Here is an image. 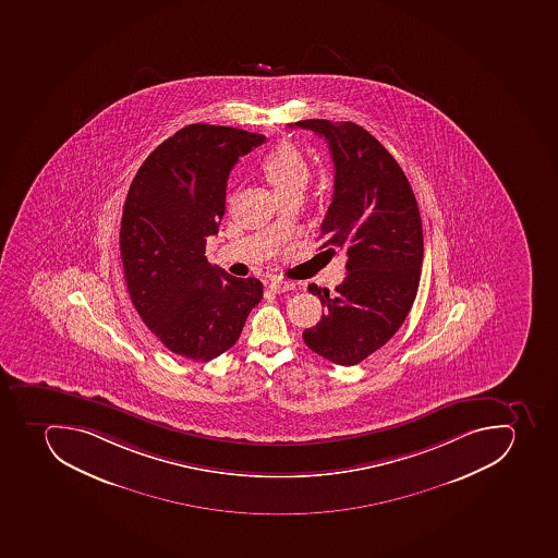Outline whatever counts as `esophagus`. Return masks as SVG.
<instances>
[{"mask_svg":"<svg viewBox=\"0 0 558 558\" xmlns=\"http://www.w3.org/2000/svg\"><path fill=\"white\" fill-rule=\"evenodd\" d=\"M268 288H270V291H274V293H284V291L293 290L295 284L290 281H282V279H274V281L268 284Z\"/></svg>","mask_w":558,"mask_h":558,"instance_id":"obj_1","label":"esophagus"}]
</instances>
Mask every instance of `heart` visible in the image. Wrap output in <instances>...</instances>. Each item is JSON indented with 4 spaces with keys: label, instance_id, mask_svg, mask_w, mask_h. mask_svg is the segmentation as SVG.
Here are the masks:
<instances>
[{
    "label": "heart",
    "instance_id": "heart-1",
    "mask_svg": "<svg viewBox=\"0 0 558 558\" xmlns=\"http://www.w3.org/2000/svg\"><path fill=\"white\" fill-rule=\"evenodd\" d=\"M263 173L276 193L282 194L304 187L310 179V162L295 145L282 143L263 160Z\"/></svg>",
    "mask_w": 558,
    "mask_h": 558
}]
</instances>
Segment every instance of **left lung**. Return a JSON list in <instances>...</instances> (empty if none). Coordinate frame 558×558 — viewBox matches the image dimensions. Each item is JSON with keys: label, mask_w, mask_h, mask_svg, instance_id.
<instances>
[{"label": "left lung", "mask_w": 558, "mask_h": 558, "mask_svg": "<svg viewBox=\"0 0 558 558\" xmlns=\"http://www.w3.org/2000/svg\"><path fill=\"white\" fill-rule=\"evenodd\" d=\"M332 155L333 194L322 222L324 247L347 251V277L330 293L310 286L324 314L302 338L314 353L355 365L384 347L412 310L421 281L422 220L407 174L369 132L353 122L302 120Z\"/></svg>", "instance_id": "left-lung-1"}]
</instances>
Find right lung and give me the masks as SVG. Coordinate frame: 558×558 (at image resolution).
I'll return each instance as SVG.
<instances>
[{
  "label": "right lung",
  "instance_id": "right-lung-1",
  "mask_svg": "<svg viewBox=\"0 0 558 558\" xmlns=\"http://www.w3.org/2000/svg\"><path fill=\"white\" fill-rule=\"evenodd\" d=\"M265 136L193 123L160 143L132 180L120 254L132 304L169 352L206 362L239 341L263 284L239 279L205 256L219 231L236 160Z\"/></svg>",
  "mask_w": 558,
  "mask_h": 558
}]
</instances>
